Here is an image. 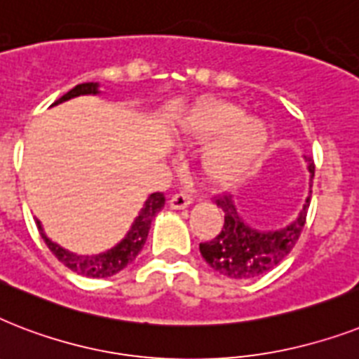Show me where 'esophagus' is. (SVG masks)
Instances as JSON below:
<instances>
[{"label": "esophagus", "mask_w": 359, "mask_h": 359, "mask_svg": "<svg viewBox=\"0 0 359 359\" xmlns=\"http://www.w3.org/2000/svg\"><path fill=\"white\" fill-rule=\"evenodd\" d=\"M191 203H193V198L189 196V194H185V193L174 194V196L170 198V208L172 209H185V208H189Z\"/></svg>", "instance_id": "esophagus-1"}]
</instances>
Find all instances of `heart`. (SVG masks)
Returning a JSON list of instances; mask_svg holds the SVG:
<instances>
[{"label":"heart","mask_w":359,"mask_h":359,"mask_svg":"<svg viewBox=\"0 0 359 359\" xmlns=\"http://www.w3.org/2000/svg\"><path fill=\"white\" fill-rule=\"evenodd\" d=\"M174 139L182 146H203L200 170L211 185H239L259 166L271 142V128L259 116H248L239 103L203 98L174 124Z\"/></svg>","instance_id":"1"}]
</instances>
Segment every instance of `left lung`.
<instances>
[{
	"mask_svg": "<svg viewBox=\"0 0 359 359\" xmlns=\"http://www.w3.org/2000/svg\"><path fill=\"white\" fill-rule=\"evenodd\" d=\"M308 163L309 191L306 202L293 220L285 226L272 229H259L243 217L233 196H222L217 205L224 213V226L215 239L200 245V254L209 266L231 280H254L280 263L297 245L308 215L311 185H313V159L304 156Z\"/></svg>",
	"mask_w": 359,
	"mask_h": 359,
	"instance_id": "1",
	"label": "left lung"
}]
</instances>
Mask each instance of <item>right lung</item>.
<instances>
[{
    "mask_svg": "<svg viewBox=\"0 0 359 359\" xmlns=\"http://www.w3.org/2000/svg\"><path fill=\"white\" fill-rule=\"evenodd\" d=\"M100 96L102 90H100V83H81L66 93L62 98L57 100L53 105H59L62 102H68L72 98H77V96ZM51 105V107H53ZM165 208V194L163 193H154L146 198L142 208H140L139 215L135 217V220L131 222L130 229L126 231V235L116 243L114 246L107 248V250L100 252V254H76V252H70L62 248L61 245H57L53 241L46 235L44 228H42V222L36 220V228H39L42 239L48 245L55 257L61 261L62 265H66L70 271L81 274V276L87 278H107L113 276L116 272L124 271L126 266L130 265L135 257L139 256V252L142 250L146 239H148V231H150L151 220L156 217L161 209Z\"/></svg>",
    "mask_w": 359,
    "mask_h": 359,
    "instance_id": "obj_1",
    "label": "right lung"
}]
</instances>
